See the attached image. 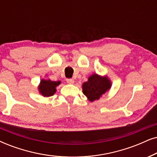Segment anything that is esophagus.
<instances>
[{"label":"esophagus","mask_w":157,"mask_h":157,"mask_svg":"<svg viewBox=\"0 0 157 157\" xmlns=\"http://www.w3.org/2000/svg\"><path fill=\"white\" fill-rule=\"evenodd\" d=\"M75 82V80L73 79H67V82L69 84H73Z\"/></svg>","instance_id":"1"}]
</instances>
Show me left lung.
Returning <instances> with one entry per match:
<instances>
[{
    "instance_id": "left-lung-1",
    "label": "left lung",
    "mask_w": 157,
    "mask_h": 157,
    "mask_svg": "<svg viewBox=\"0 0 157 157\" xmlns=\"http://www.w3.org/2000/svg\"><path fill=\"white\" fill-rule=\"evenodd\" d=\"M111 88V82L107 77H102L94 74L83 83L82 92L90 101L98 100Z\"/></svg>"
}]
</instances>
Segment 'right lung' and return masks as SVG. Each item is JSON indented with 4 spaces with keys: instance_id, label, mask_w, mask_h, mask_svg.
I'll list each match as a JSON object with an SVG mask.
<instances>
[{
    "instance_id": "1",
    "label": "right lung",
    "mask_w": 157,
    "mask_h": 157,
    "mask_svg": "<svg viewBox=\"0 0 157 157\" xmlns=\"http://www.w3.org/2000/svg\"><path fill=\"white\" fill-rule=\"evenodd\" d=\"M60 84V81L53 82V81L42 80L39 86V91L43 96H52L56 93V87Z\"/></svg>"
}]
</instances>
